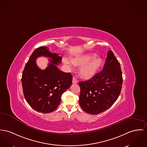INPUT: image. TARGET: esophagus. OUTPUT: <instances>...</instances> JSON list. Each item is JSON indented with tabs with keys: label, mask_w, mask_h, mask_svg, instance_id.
Here are the masks:
<instances>
[{
	"label": "esophagus",
	"mask_w": 147,
	"mask_h": 147,
	"mask_svg": "<svg viewBox=\"0 0 147 147\" xmlns=\"http://www.w3.org/2000/svg\"><path fill=\"white\" fill-rule=\"evenodd\" d=\"M72 83L73 84H77L78 83V81H77L76 78H72Z\"/></svg>",
	"instance_id": "1"
}]
</instances>
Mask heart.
Listing matches in <instances>:
<instances>
[{
    "mask_svg": "<svg viewBox=\"0 0 147 147\" xmlns=\"http://www.w3.org/2000/svg\"><path fill=\"white\" fill-rule=\"evenodd\" d=\"M64 63L72 67V64L69 59H63ZM73 64L81 66L80 68V74L83 78L90 79L93 78L101 68L102 64V60L101 58L96 57L94 53H88L71 59Z\"/></svg>",
    "mask_w": 147,
    "mask_h": 147,
    "instance_id": "heart-1",
    "label": "heart"
}]
</instances>
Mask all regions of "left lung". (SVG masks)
Segmentation results:
<instances>
[{"mask_svg":"<svg viewBox=\"0 0 147 147\" xmlns=\"http://www.w3.org/2000/svg\"><path fill=\"white\" fill-rule=\"evenodd\" d=\"M122 84L120 63L109 50L102 70L90 80L79 82L80 107L86 113L92 115L107 110L117 100Z\"/></svg>","mask_w":147,"mask_h":147,"instance_id":"obj_1","label":"left lung"}]
</instances>
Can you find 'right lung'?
Returning <instances> with one entry per match:
<instances>
[{
    "instance_id": "add662e5",
    "label": "right lung",
    "mask_w": 147,
    "mask_h": 147,
    "mask_svg": "<svg viewBox=\"0 0 147 147\" xmlns=\"http://www.w3.org/2000/svg\"><path fill=\"white\" fill-rule=\"evenodd\" d=\"M40 56L50 58L48 67L42 70L36 63ZM62 57L51 53L47 47H40L30 56L22 73V84L27 102L37 111L49 113L58 107L62 94L71 86V73L60 71L56 65L61 63Z\"/></svg>"
}]
</instances>
